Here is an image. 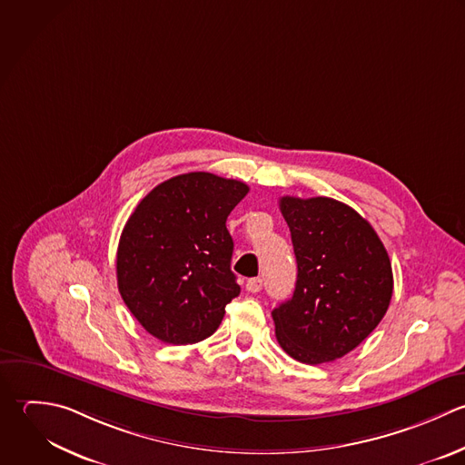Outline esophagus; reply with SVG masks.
<instances>
[{
  "mask_svg": "<svg viewBox=\"0 0 465 465\" xmlns=\"http://www.w3.org/2000/svg\"><path fill=\"white\" fill-rule=\"evenodd\" d=\"M262 290V279L261 277H255V279H248L246 281V292L250 293H257Z\"/></svg>",
  "mask_w": 465,
  "mask_h": 465,
  "instance_id": "34e87169",
  "label": "esophagus"
}]
</instances>
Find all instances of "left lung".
Here are the masks:
<instances>
[{
    "mask_svg": "<svg viewBox=\"0 0 465 465\" xmlns=\"http://www.w3.org/2000/svg\"><path fill=\"white\" fill-rule=\"evenodd\" d=\"M297 259L293 297L272 312L281 348L324 364L355 350L382 321L393 295L388 252L373 226L330 197H282Z\"/></svg>",
    "mask_w": 465,
    "mask_h": 465,
    "instance_id": "obj_1",
    "label": "left lung"
}]
</instances>
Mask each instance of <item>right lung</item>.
Wrapping results in <instances>:
<instances>
[{
  "mask_svg": "<svg viewBox=\"0 0 465 465\" xmlns=\"http://www.w3.org/2000/svg\"><path fill=\"white\" fill-rule=\"evenodd\" d=\"M248 184L208 172L157 184L126 221L117 246V288L137 322L173 346L215 333L241 293L230 268V212Z\"/></svg>",
  "mask_w": 465,
  "mask_h": 465,
  "instance_id": "add662e5",
  "label": "right lung"
}]
</instances>
